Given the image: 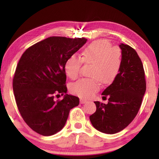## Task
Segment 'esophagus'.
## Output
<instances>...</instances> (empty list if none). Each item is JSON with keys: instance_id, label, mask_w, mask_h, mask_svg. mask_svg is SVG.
I'll list each match as a JSON object with an SVG mask.
<instances>
[{"instance_id": "1", "label": "esophagus", "mask_w": 159, "mask_h": 159, "mask_svg": "<svg viewBox=\"0 0 159 159\" xmlns=\"http://www.w3.org/2000/svg\"><path fill=\"white\" fill-rule=\"evenodd\" d=\"M87 102H88V101H86L85 99H82V98L80 99V103L81 104H84V103H87Z\"/></svg>"}]
</instances>
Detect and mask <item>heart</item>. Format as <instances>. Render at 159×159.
Masks as SVG:
<instances>
[{"label": "heart", "mask_w": 159, "mask_h": 159, "mask_svg": "<svg viewBox=\"0 0 159 159\" xmlns=\"http://www.w3.org/2000/svg\"><path fill=\"white\" fill-rule=\"evenodd\" d=\"M82 62L92 64L90 75L92 78H82L74 82L71 91L78 96L88 98L100 89V81L111 84L119 75L122 64L120 50L112 48L107 40H97L88 44L82 52L81 58L76 54L69 56L64 63V71L71 79L79 75Z\"/></svg>", "instance_id": "b5f03b06"}]
</instances>
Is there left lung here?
Masks as SVG:
<instances>
[{
    "instance_id": "obj_1",
    "label": "left lung",
    "mask_w": 159,
    "mask_h": 159,
    "mask_svg": "<svg viewBox=\"0 0 159 159\" xmlns=\"http://www.w3.org/2000/svg\"><path fill=\"white\" fill-rule=\"evenodd\" d=\"M122 64L119 75L102 93L107 104L95 101L96 111L90 116L93 127L106 134L127 127L138 114L146 90L143 63L135 50L121 43Z\"/></svg>"
}]
</instances>
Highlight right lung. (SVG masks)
Instances as JSON below:
<instances>
[{"instance_id":"right-lung-1","label":"right lung","mask_w":159,"mask_h":159,"mask_svg":"<svg viewBox=\"0 0 159 159\" xmlns=\"http://www.w3.org/2000/svg\"><path fill=\"white\" fill-rule=\"evenodd\" d=\"M86 42L84 38L50 37L30 46L19 59L13 78L15 100L24 121L37 133H57L79 105V98L66 94L64 63ZM60 94L64 98L56 100Z\"/></svg>"}]
</instances>
